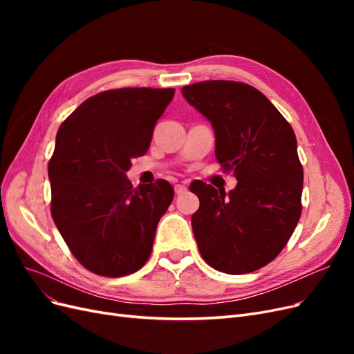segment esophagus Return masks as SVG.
I'll return each mask as SVG.
<instances>
[{
	"instance_id": "1",
	"label": "esophagus",
	"mask_w": 354,
	"mask_h": 354,
	"mask_svg": "<svg viewBox=\"0 0 354 354\" xmlns=\"http://www.w3.org/2000/svg\"><path fill=\"white\" fill-rule=\"evenodd\" d=\"M174 190H176L177 195H183V194H186V192H187V187L185 185H176Z\"/></svg>"
}]
</instances>
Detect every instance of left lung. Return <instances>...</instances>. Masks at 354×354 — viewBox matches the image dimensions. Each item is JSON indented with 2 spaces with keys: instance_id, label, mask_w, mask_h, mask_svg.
<instances>
[{
  "instance_id": "left-lung-1",
  "label": "left lung",
  "mask_w": 354,
  "mask_h": 354,
  "mask_svg": "<svg viewBox=\"0 0 354 354\" xmlns=\"http://www.w3.org/2000/svg\"><path fill=\"white\" fill-rule=\"evenodd\" d=\"M181 93L211 122L216 158L238 180L227 195L202 181L194 186L199 252L223 273L259 270L283 250L301 216L303 165L292 127L248 84L203 81Z\"/></svg>"
}]
</instances>
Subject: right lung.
I'll return each instance as SVG.
<instances>
[{
    "instance_id": "add662e5",
    "label": "right lung",
    "mask_w": 354,
    "mask_h": 354,
    "mask_svg": "<svg viewBox=\"0 0 354 354\" xmlns=\"http://www.w3.org/2000/svg\"><path fill=\"white\" fill-rule=\"evenodd\" d=\"M174 88H118L82 102L56 136L48 162L51 216L85 269L106 277L142 269L174 198L168 181L133 187L125 173L151 146Z\"/></svg>"
}]
</instances>
